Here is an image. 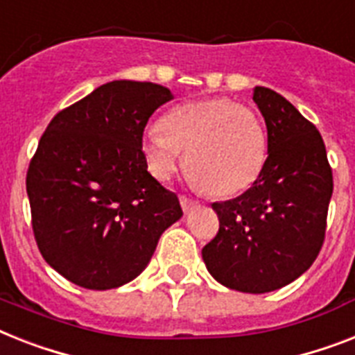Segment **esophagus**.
Returning <instances> with one entry per match:
<instances>
[{
    "label": "esophagus",
    "mask_w": 355,
    "mask_h": 355,
    "mask_svg": "<svg viewBox=\"0 0 355 355\" xmlns=\"http://www.w3.org/2000/svg\"><path fill=\"white\" fill-rule=\"evenodd\" d=\"M180 206H182L184 213L191 211L193 207L198 206V200H195L193 197H187V195H180Z\"/></svg>",
    "instance_id": "1"
}]
</instances>
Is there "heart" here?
Returning <instances> with one entry per match:
<instances>
[{
  "label": "heart",
  "instance_id": "obj_1",
  "mask_svg": "<svg viewBox=\"0 0 355 355\" xmlns=\"http://www.w3.org/2000/svg\"><path fill=\"white\" fill-rule=\"evenodd\" d=\"M151 171L171 177L186 151L189 177L215 197L246 191L268 160L266 129L257 112L226 96L180 103L142 138Z\"/></svg>",
  "mask_w": 355,
  "mask_h": 355
}]
</instances>
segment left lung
Wrapping results in <instances>:
<instances>
[{
    "instance_id": "left-lung-1",
    "label": "left lung",
    "mask_w": 355,
    "mask_h": 355,
    "mask_svg": "<svg viewBox=\"0 0 355 355\" xmlns=\"http://www.w3.org/2000/svg\"><path fill=\"white\" fill-rule=\"evenodd\" d=\"M268 160L241 197L213 202L218 233L202 248L207 272L244 293H266L302 275L321 252L334 178L321 132L286 98L255 87Z\"/></svg>"
}]
</instances>
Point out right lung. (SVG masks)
I'll use <instances>...</instances> for the list:
<instances>
[{
  "mask_svg": "<svg viewBox=\"0 0 355 355\" xmlns=\"http://www.w3.org/2000/svg\"><path fill=\"white\" fill-rule=\"evenodd\" d=\"M171 91L116 80L62 109L27 171L33 232L43 259L67 281L111 290L151 261L182 217L178 197L148 171L146 123Z\"/></svg>",
  "mask_w": 355,
  "mask_h": 355,
  "instance_id": "1",
  "label": "right lung"
}]
</instances>
